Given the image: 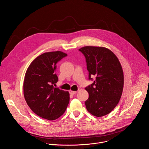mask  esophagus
Here are the masks:
<instances>
[{"label": "esophagus", "mask_w": 149, "mask_h": 149, "mask_svg": "<svg viewBox=\"0 0 149 149\" xmlns=\"http://www.w3.org/2000/svg\"><path fill=\"white\" fill-rule=\"evenodd\" d=\"M77 93L76 91H70V94L72 95H74Z\"/></svg>", "instance_id": "34e87169"}]
</instances>
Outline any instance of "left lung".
Returning a JSON list of instances; mask_svg holds the SVG:
<instances>
[{
  "instance_id": "obj_1",
  "label": "left lung",
  "mask_w": 149,
  "mask_h": 149,
  "mask_svg": "<svg viewBox=\"0 0 149 149\" xmlns=\"http://www.w3.org/2000/svg\"><path fill=\"white\" fill-rule=\"evenodd\" d=\"M79 50L86 58L88 80L93 83L86 87L88 98L85 102L87 111L102 117L110 113L119 102L123 88L124 77L116 56L102 47L86 46ZM96 79L93 80L92 76Z\"/></svg>"
}]
</instances>
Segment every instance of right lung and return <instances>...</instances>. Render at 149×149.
Wrapping results in <instances>:
<instances>
[{
    "mask_svg": "<svg viewBox=\"0 0 149 149\" xmlns=\"http://www.w3.org/2000/svg\"><path fill=\"white\" fill-rule=\"evenodd\" d=\"M67 56L60 51L45 53L32 62L25 74L23 92L27 105L38 116L49 120L61 117L69 102V92L54 87L58 81L56 65Z\"/></svg>",
    "mask_w": 149,
    "mask_h": 149,
    "instance_id": "1",
    "label": "right lung"
}]
</instances>
